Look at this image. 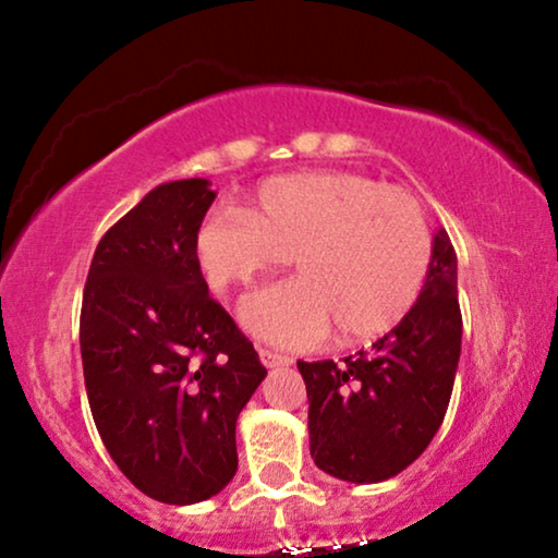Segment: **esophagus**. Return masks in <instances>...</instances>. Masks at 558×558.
Instances as JSON below:
<instances>
[{
    "instance_id": "1",
    "label": "esophagus",
    "mask_w": 558,
    "mask_h": 558,
    "mask_svg": "<svg viewBox=\"0 0 558 558\" xmlns=\"http://www.w3.org/2000/svg\"><path fill=\"white\" fill-rule=\"evenodd\" d=\"M258 357H262V363L266 365V368H277V365L292 363V357L284 353H277V350H269V348H258Z\"/></svg>"
}]
</instances>
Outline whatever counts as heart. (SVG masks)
Here are the masks:
<instances>
[{"instance_id": "b5f03b06", "label": "heart", "mask_w": 558, "mask_h": 558, "mask_svg": "<svg viewBox=\"0 0 558 558\" xmlns=\"http://www.w3.org/2000/svg\"><path fill=\"white\" fill-rule=\"evenodd\" d=\"M197 264L220 294L248 287L289 258L300 277L243 302V325L284 348L391 332L414 310L434 243L416 197L357 172L266 180L246 213L216 208L195 235Z\"/></svg>"}]
</instances>
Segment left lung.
Masks as SVG:
<instances>
[{
    "instance_id": "1",
    "label": "left lung",
    "mask_w": 558,
    "mask_h": 558,
    "mask_svg": "<svg viewBox=\"0 0 558 558\" xmlns=\"http://www.w3.org/2000/svg\"><path fill=\"white\" fill-rule=\"evenodd\" d=\"M460 348L457 254L439 228L424 292L391 332L342 363H296L317 468L345 483H380L407 470L445 422Z\"/></svg>"
}]
</instances>
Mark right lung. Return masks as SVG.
I'll list each match as a JSON object with an SVG mask.
<instances>
[{
	"label": "right lung",
	"instance_id": "right-lung-1",
	"mask_svg": "<svg viewBox=\"0 0 558 558\" xmlns=\"http://www.w3.org/2000/svg\"><path fill=\"white\" fill-rule=\"evenodd\" d=\"M213 201L201 178L151 190L98 241L83 289L96 429L134 487L170 506L231 483L235 422L266 376L197 264L195 235Z\"/></svg>",
	"mask_w": 558,
	"mask_h": 558
}]
</instances>
